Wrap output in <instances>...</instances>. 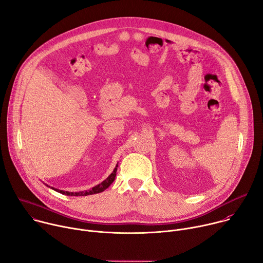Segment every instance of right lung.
I'll return each mask as SVG.
<instances>
[{"mask_svg": "<svg viewBox=\"0 0 263 263\" xmlns=\"http://www.w3.org/2000/svg\"><path fill=\"white\" fill-rule=\"evenodd\" d=\"M118 164L117 166L115 167L114 172H112L108 177L107 179H105L102 183L93 186L92 189L88 190V191H84V192H79V193H70V192H64V191H61V190H57V189H54V187H51L52 190H54L55 192L57 193H60L62 195H65V196H72V197H81V196H89V195H95V194H99V193H102L104 192L106 189H108V187L112 184V182L115 181L116 179V176H117V171H118ZM49 186V185H47ZM50 187V186H49Z\"/></svg>", "mask_w": 263, "mask_h": 263, "instance_id": "1", "label": "right lung"}]
</instances>
